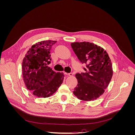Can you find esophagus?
<instances>
[{
	"label": "esophagus",
	"mask_w": 135,
	"mask_h": 135,
	"mask_svg": "<svg viewBox=\"0 0 135 135\" xmlns=\"http://www.w3.org/2000/svg\"><path fill=\"white\" fill-rule=\"evenodd\" d=\"M64 74H65V75H69V76H72V75H73V73H67L64 72Z\"/></svg>",
	"instance_id": "obj_1"
}]
</instances>
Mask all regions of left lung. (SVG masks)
I'll list each match as a JSON object with an SVG mask.
<instances>
[{"mask_svg":"<svg viewBox=\"0 0 135 135\" xmlns=\"http://www.w3.org/2000/svg\"><path fill=\"white\" fill-rule=\"evenodd\" d=\"M71 46L78 59L86 64L84 72L77 73L78 84L73 93L81 100H94L105 92L113 71L111 60L104 49L89 42H74Z\"/></svg>","mask_w":135,"mask_h":135,"instance_id":"8db88e82","label":"left lung"}]
</instances>
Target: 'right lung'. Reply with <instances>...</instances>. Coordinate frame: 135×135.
Here are the masks:
<instances>
[{
    "mask_svg": "<svg viewBox=\"0 0 135 135\" xmlns=\"http://www.w3.org/2000/svg\"><path fill=\"white\" fill-rule=\"evenodd\" d=\"M56 42L48 40L36 43L23 59L24 83L28 90L39 97L51 96L63 82V73H56L48 66L51 61L50 50Z\"/></svg>",
    "mask_w": 135,
    "mask_h": 135,
    "instance_id": "add662e5",
    "label": "right lung"
}]
</instances>
